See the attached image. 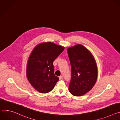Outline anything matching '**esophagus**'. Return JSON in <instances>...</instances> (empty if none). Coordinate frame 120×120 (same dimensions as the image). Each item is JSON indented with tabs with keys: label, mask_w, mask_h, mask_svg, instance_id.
Here are the masks:
<instances>
[{
	"label": "esophagus",
	"mask_w": 120,
	"mask_h": 120,
	"mask_svg": "<svg viewBox=\"0 0 120 120\" xmlns=\"http://www.w3.org/2000/svg\"><path fill=\"white\" fill-rule=\"evenodd\" d=\"M62 78H63V76H60L59 77V79L60 80H61L62 79Z\"/></svg>",
	"instance_id": "34e87169"
}]
</instances>
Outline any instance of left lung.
Returning <instances> with one entry per match:
<instances>
[{
    "label": "left lung",
    "mask_w": 120,
    "mask_h": 120,
    "mask_svg": "<svg viewBox=\"0 0 120 120\" xmlns=\"http://www.w3.org/2000/svg\"><path fill=\"white\" fill-rule=\"evenodd\" d=\"M67 52L71 65V79L69 91L75 96L90 91L97 79V66L90 51L82 45L68 47Z\"/></svg>",
    "instance_id": "left-lung-1"
}]
</instances>
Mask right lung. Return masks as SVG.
I'll return each instance as SVG.
<instances>
[{
	"label": "right lung",
	"mask_w": 120,
	"mask_h": 120,
	"mask_svg": "<svg viewBox=\"0 0 120 120\" xmlns=\"http://www.w3.org/2000/svg\"><path fill=\"white\" fill-rule=\"evenodd\" d=\"M64 49L48 42L36 45L31 52L26 65V77L38 92L46 94L54 88L59 80L54 74L53 62Z\"/></svg>",
	"instance_id": "1"
}]
</instances>
